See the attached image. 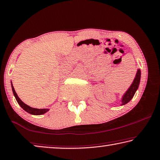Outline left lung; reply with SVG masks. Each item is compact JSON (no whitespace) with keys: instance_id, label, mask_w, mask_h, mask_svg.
<instances>
[{"instance_id":"1","label":"left lung","mask_w":160,"mask_h":160,"mask_svg":"<svg viewBox=\"0 0 160 160\" xmlns=\"http://www.w3.org/2000/svg\"><path fill=\"white\" fill-rule=\"evenodd\" d=\"M140 79H141V70L140 69H138L137 73H136L135 78H134L133 83H132L131 85L130 86V87L128 89V90L125 92V94L122 97L121 105H126V104L128 103V102H130L131 99L133 98L134 94L136 93V92L137 91L138 86H139Z\"/></svg>"}]
</instances>
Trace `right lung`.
I'll return each mask as SVG.
<instances>
[{
    "instance_id": "add662e5",
    "label": "right lung",
    "mask_w": 160,
    "mask_h": 160,
    "mask_svg": "<svg viewBox=\"0 0 160 160\" xmlns=\"http://www.w3.org/2000/svg\"><path fill=\"white\" fill-rule=\"evenodd\" d=\"M11 88H12V91H13V95H14L16 99H17V102L18 105H19L22 108L24 109V110L26 111V112L30 113V114L32 115H42V114H45V112H47L48 110H49V109H37V108H33L32 107H30V106L27 105L25 104L24 102H23L21 100V99L19 97H18L17 92H16L14 88H13V86L12 84V83H11Z\"/></svg>"
}]
</instances>
